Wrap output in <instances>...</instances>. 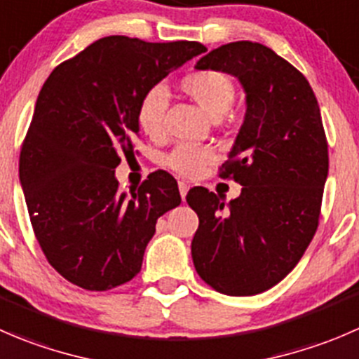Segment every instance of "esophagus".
I'll use <instances>...</instances> for the list:
<instances>
[{"label":"esophagus","mask_w":359,"mask_h":359,"mask_svg":"<svg viewBox=\"0 0 359 359\" xmlns=\"http://www.w3.org/2000/svg\"><path fill=\"white\" fill-rule=\"evenodd\" d=\"M179 191H180V196H182V200H186V194H187V191H189V186H187L186 182H179Z\"/></svg>","instance_id":"esophagus-1"}]
</instances>
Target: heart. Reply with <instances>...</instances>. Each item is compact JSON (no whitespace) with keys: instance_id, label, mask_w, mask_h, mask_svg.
<instances>
[{"instance_id":"1","label":"heart","mask_w":359,"mask_h":359,"mask_svg":"<svg viewBox=\"0 0 359 359\" xmlns=\"http://www.w3.org/2000/svg\"><path fill=\"white\" fill-rule=\"evenodd\" d=\"M180 89L189 100H193L198 109L217 121L228 112L235 98V83L226 73L205 69V72H193L186 75L180 82ZM166 109V91L163 87H152L145 93L138 105L137 121L140 130L152 140H159L165 135V117ZM215 159V154L207 147L196 145H179L173 149L166 158V165L175 173L182 177H196L201 170L210 165Z\"/></svg>"}]
</instances>
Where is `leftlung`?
Instances as JSON below:
<instances>
[{"mask_svg":"<svg viewBox=\"0 0 359 359\" xmlns=\"http://www.w3.org/2000/svg\"><path fill=\"white\" fill-rule=\"evenodd\" d=\"M194 68L236 76L245 116L221 172L243 186L240 196L205 187L186 196L200 219L193 263L219 293L250 297L279 284L318 229L328 177L321 112L307 79L256 41L214 48Z\"/></svg>","mask_w":359,"mask_h":359,"instance_id":"1","label":"left lung"}]
</instances>
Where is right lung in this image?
<instances>
[{
  "mask_svg": "<svg viewBox=\"0 0 359 359\" xmlns=\"http://www.w3.org/2000/svg\"><path fill=\"white\" fill-rule=\"evenodd\" d=\"M207 48L105 36L61 62L38 95L19 179L38 243L66 280L107 291L133 279L165 212L180 205L177 180L158 170L119 189V156L133 154L145 93Z\"/></svg>",
  "mask_w": 359,
  "mask_h": 359,
  "instance_id": "1",
  "label": "right lung"
}]
</instances>
